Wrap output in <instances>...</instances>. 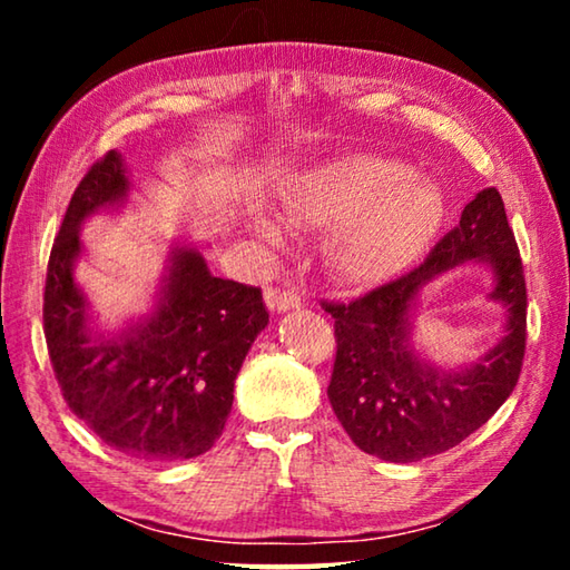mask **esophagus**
Masks as SVG:
<instances>
[{"instance_id":"34e87169","label":"esophagus","mask_w":570,"mask_h":570,"mask_svg":"<svg viewBox=\"0 0 570 570\" xmlns=\"http://www.w3.org/2000/svg\"><path fill=\"white\" fill-rule=\"evenodd\" d=\"M266 306L272 308V312H292V308H302V296H298L296 292H266Z\"/></svg>"}]
</instances>
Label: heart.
I'll use <instances>...</instances> for the list:
<instances>
[{
	"instance_id": "b5f03b06",
	"label": "heart",
	"mask_w": 570,
	"mask_h": 570,
	"mask_svg": "<svg viewBox=\"0 0 570 570\" xmlns=\"http://www.w3.org/2000/svg\"><path fill=\"white\" fill-rule=\"evenodd\" d=\"M278 216L292 228H334L324 264L342 284L382 282L407 266L435 234L442 193L435 183L410 176L404 163L346 156L296 183ZM250 236L268 248L284 246V228L268 216L248 224Z\"/></svg>"
}]
</instances>
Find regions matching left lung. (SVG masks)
I'll return each mask as SVG.
<instances>
[{"instance_id": "1", "label": "left lung", "mask_w": 570, "mask_h": 570, "mask_svg": "<svg viewBox=\"0 0 570 570\" xmlns=\"http://www.w3.org/2000/svg\"><path fill=\"white\" fill-rule=\"evenodd\" d=\"M462 263L494 274L489 297L507 308L504 334L470 365L440 367L413 344V312L423 286ZM324 308L336 336L326 394L354 445L387 462H417L460 445L510 397L523 366L525 278L500 193L482 188L410 274Z\"/></svg>"}]
</instances>
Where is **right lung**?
I'll use <instances>...</instances> for the list:
<instances>
[{"mask_svg": "<svg viewBox=\"0 0 570 570\" xmlns=\"http://www.w3.org/2000/svg\"><path fill=\"white\" fill-rule=\"evenodd\" d=\"M132 180L110 150L80 180L55 238L45 340L70 410L105 445L148 462L204 455L224 432L234 382L266 330L262 288L210 274L193 244H173L146 314L105 332L77 284L85 220L118 214Z\"/></svg>", "mask_w": 570, "mask_h": 570, "instance_id": "add662e5", "label": "right lung"}]
</instances>
